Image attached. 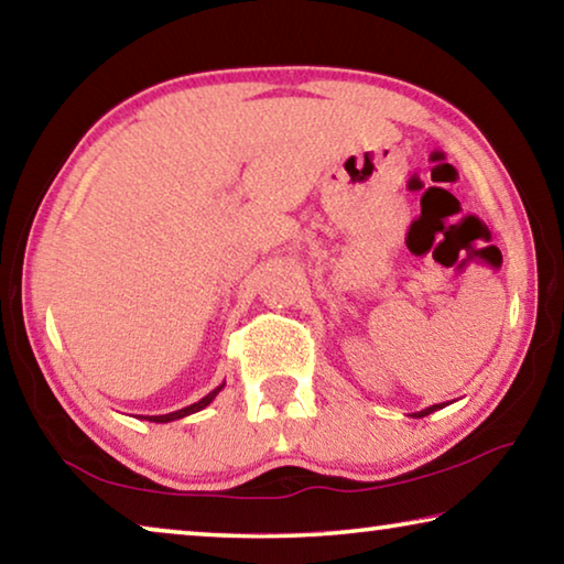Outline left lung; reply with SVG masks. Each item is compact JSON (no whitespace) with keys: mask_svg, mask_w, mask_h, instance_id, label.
I'll use <instances>...</instances> for the list:
<instances>
[{"mask_svg":"<svg viewBox=\"0 0 564 564\" xmlns=\"http://www.w3.org/2000/svg\"><path fill=\"white\" fill-rule=\"evenodd\" d=\"M441 408H445V403H437V405H431V408H425V410H417V413H413V417H425V415H431V413H435V410H441Z\"/></svg>","mask_w":564,"mask_h":564,"instance_id":"1","label":"left lung"}]
</instances>
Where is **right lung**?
I'll return each mask as SVG.
<instances>
[{"mask_svg": "<svg viewBox=\"0 0 564 564\" xmlns=\"http://www.w3.org/2000/svg\"><path fill=\"white\" fill-rule=\"evenodd\" d=\"M224 386H226V383L214 388L212 393L204 395L202 400H196V403H191V405L181 408V410H174V413H166V415H141V420H149V423H171V420H181V417H186V415H191V413H198V410H204L218 393H221Z\"/></svg>", "mask_w": 564, "mask_h": 564, "instance_id": "obj_1", "label": "right lung"}]
</instances>
